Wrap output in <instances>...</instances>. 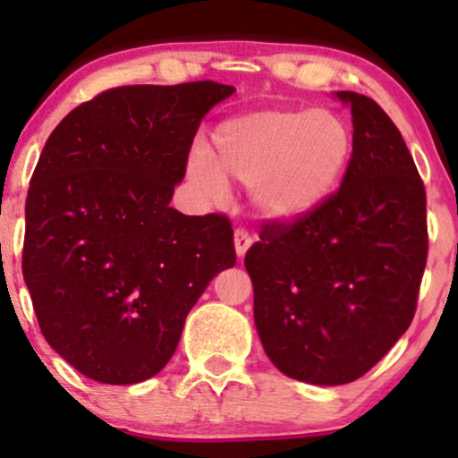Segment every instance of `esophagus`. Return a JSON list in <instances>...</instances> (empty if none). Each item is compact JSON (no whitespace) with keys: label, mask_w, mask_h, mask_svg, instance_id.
Masks as SVG:
<instances>
[{"label":"esophagus","mask_w":458,"mask_h":458,"mask_svg":"<svg viewBox=\"0 0 458 458\" xmlns=\"http://www.w3.org/2000/svg\"><path fill=\"white\" fill-rule=\"evenodd\" d=\"M251 243H254V241H251V236L247 234V230H243V228H239V230H234V250H236V256H245V251L250 250L251 247Z\"/></svg>","instance_id":"1"}]
</instances>
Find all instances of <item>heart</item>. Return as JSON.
<instances>
[{
  "label": "heart",
  "instance_id": "obj_1",
  "mask_svg": "<svg viewBox=\"0 0 458 458\" xmlns=\"http://www.w3.org/2000/svg\"><path fill=\"white\" fill-rule=\"evenodd\" d=\"M351 150V131L331 109H262L219 124L214 163L193 152L189 174L215 196H224L225 182L254 189L260 217L288 224L334 196Z\"/></svg>",
  "mask_w": 458,
  "mask_h": 458
}]
</instances>
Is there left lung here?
<instances>
[{
	"label": "left lung",
	"instance_id": "left-lung-1",
	"mask_svg": "<svg viewBox=\"0 0 458 458\" xmlns=\"http://www.w3.org/2000/svg\"><path fill=\"white\" fill-rule=\"evenodd\" d=\"M353 115L343 185L297 222H267L247 250L265 353L291 379L343 386L407 331L428 254L427 191L401 131L372 98Z\"/></svg>",
	"mask_w": 458,
	"mask_h": 458
}]
</instances>
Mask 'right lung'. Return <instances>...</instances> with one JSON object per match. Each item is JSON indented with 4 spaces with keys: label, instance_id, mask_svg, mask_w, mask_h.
Here are the masks:
<instances>
[{
    "label": "right lung",
    "instance_id": "right-lung-1",
    "mask_svg": "<svg viewBox=\"0 0 458 458\" xmlns=\"http://www.w3.org/2000/svg\"><path fill=\"white\" fill-rule=\"evenodd\" d=\"M233 86H123L47 140L25 199L23 277L45 340L109 386L155 377L189 310L234 267L225 215L170 207L199 123Z\"/></svg>",
    "mask_w": 458,
    "mask_h": 458
}]
</instances>
